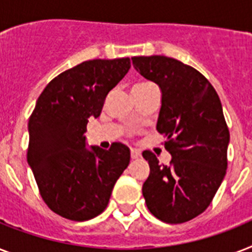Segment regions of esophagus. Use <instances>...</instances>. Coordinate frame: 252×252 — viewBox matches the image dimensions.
<instances>
[{"label":"esophagus","instance_id":"obj_1","mask_svg":"<svg viewBox=\"0 0 252 252\" xmlns=\"http://www.w3.org/2000/svg\"><path fill=\"white\" fill-rule=\"evenodd\" d=\"M130 157L133 159H137V158L141 157V152L138 149H130Z\"/></svg>","mask_w":252,"mask_h":252}]
</instances>
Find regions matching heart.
<instances>
[{
    "label": "heart",
    "instance_id": "obj_1",
    "mask_svg": "<svg viewBox=\"0 0 252 252\" xmlns=\"http://www.w3.org/2000/svg\"><path fill=\"white\" fill-rule=\"evenodd\" d=\"M138 85H142V84H138Z\"/></svg>",
    "mask_w": 252,
    "mask_h": 252
}]
</instances>
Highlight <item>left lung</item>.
Instances as JSON below:
<instances>
[{
  "label": "left lung",
  "instance_id": "8db88e82",
  "mask_svg": "<svg viewBox=\"0 0 252 252\" xmlns=\"http://www.w3.org/2000/svg\"><path fill=\"white\" fill-rule=\"evenodd\" d=\"M134 69L161 89L157 130L166 137L170 166L145 150L150 174L142 195L150 213L166 223L201 215L227 167L230 134L215 87L192 66L166 56L132 57Z\"/></svg>",
  "mask_w": 252,
  "mask_h": 252
}]
</instances>
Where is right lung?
<instances>
[{"instance_id":"add662e5","label":"right lung","mask_w":252,"mask_h":252,"mask_svg":"<svg viewBox=\"0 0 252 252\" xmlns=\"http://www.w3.org/2000/svg\"><path fill=\"white\" fill-rule=\"evenodd\" d=\"M130 68L126 59L89 60L49 82L29 120L27 162L40 195L57 215L87 221L108 205L112 188L128 167L130 150L86 145V126Z\"/></svg>"}]
</instances>
